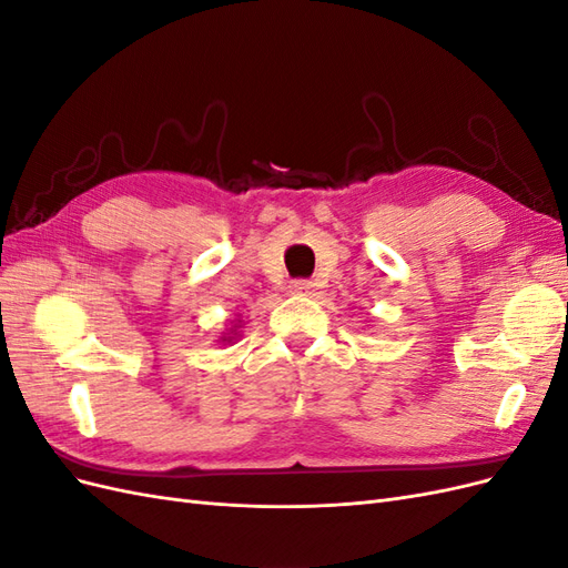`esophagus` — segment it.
Listing matches in <instances>:
<instances>
[{"label":"esophagus","instance_id":"1","mask_svg":"<svg viewBox=\"0 0 568 568\" xmlns=\"http://www.w3.org/2000/svg\"><path fill=\"white\" fill-rule=\"evenodd\" d=\"M313 288H315V284H313L311 280H296V282H291V291H294V294H301V296H311Z\"/></svg>","mask_w":568,"mask_h":568}]
</instances>
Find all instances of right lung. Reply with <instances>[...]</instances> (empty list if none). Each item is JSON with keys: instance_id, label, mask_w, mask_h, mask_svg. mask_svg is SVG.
Wrapping results in <instances>:
<instances>
[{"instance_id": "add662e5", "label": "right lung", "mask_w": 568, "mask_h": 568, "mask_svg": "<svg viewBox=\"0 0 568 568\" xmlns=\"http://www.w3.org/2000/svg\"><path fill=\"white\" fill-rule=\"evenodd\" d=\"M232 334H236V329H234V332H232ZM220 341H225V343H232V341H234V336H222V338H220Z\"/></svg>"}]
</instances>
